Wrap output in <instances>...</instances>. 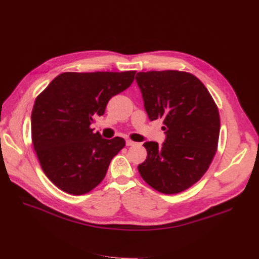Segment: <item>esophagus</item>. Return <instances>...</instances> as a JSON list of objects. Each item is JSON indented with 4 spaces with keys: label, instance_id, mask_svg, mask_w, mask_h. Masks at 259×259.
Wrapping results in <instances>:
<instances>
[{
    "label": "esophagus",
    "instance_id": "esophagus-1",
    "mask_svg": "<svg viewBox=\"0 0 259 259\" xmlns=\"http://www.w3.org/2000/svg\"><path fill=\"white\" fill-rule=\"evenodd\" d=\"M126 145H127L128 147H130V146H134V145H136V143H135V142H133V141H131V140H127V141H126Z\"/></svg>",
    "mask_w": 259,
    "mask_h": 259
}]
</instances>
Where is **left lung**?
<instances>
[{"label":"left lung","instance_id":"8db88e82","mask_svg":"<svg viewBox=\"0 0 259 259\" xmlns=\"http://www.w3.org/2000/svg\"><path fill=\"white\" fill-rule=\"evenodd\" d=\"M150 120L161 118L165 141L147 142V159L139 164L142 178L157 192L173 195L198 182L218 149L220 114L204 84L180 71L137 73Z\"/></svg>","mask_w":259,"mask_h":259}]
</instances>
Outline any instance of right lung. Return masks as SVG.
Instances as JSON below:
<instances>
[{
    "label": "right lung",
    "instance_id": "add662e5",
    "mask_svg": "<svg viewBox=\"0 0 259 259\" xmlns=\"http://www.w3.org/2000/svg\"><path fill=\"white\" fill-rule=\"evenodd\" d=\"M135 71L66 72L37 96L31 114L34 150L46 176L71 195L91 192L104 179L125 140L103 139L91 125L108 101L132 84Z\"/></svg>",
    "mask_w": 259,
    "mask_h": 259
}]
</instances>
